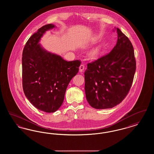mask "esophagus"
Returning a JSON list of instances; mask_svg holds the SVG:
<instances>
[{
    "mask_svg": "<svg viewBox=\"0 0 154 154\" xmlns=\"http://www.w3.org/2000/svg\"><path fill=\"white\" fill-rule=\"evenodd\" d=\"M84 69H85V65H83V64H81L80 67H79V71H80V72H81V73L83 72Z\"/></svg>",
    "mask_w": 154,
    "mask_h": 154,
    "instance_id": "obj_1",
    "label": "esophagus"
}]
</instances>
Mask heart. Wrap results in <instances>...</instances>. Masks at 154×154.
I'll use <instances>...</instances> for the list:
<instances>
[{"instance_id": "obj_1", "label": "heart", "mask_w": 154, "mask_h": 154, "mask_svg": "<svg viewBox=\"0 0 154 154\" xmlns=\"http://www.w3.org/2000/svg\"><path fill=\"white\" fill-rule=\"evenodd\" d=\"M97 54V51L96 50H93L92 51L90 52V55L91 57H95Z\"/></svg>"}]
</instances>
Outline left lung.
Instances as JSON below:
<instances>
[{
	"label": "left lung",
	"instance_id": "8db88e82",
	"mask_svg": "<svg viewBox=\"0 0 154 154\" xmlns=\"http://www.w3.org/2000/svg\"><path fill=\"white\" fill-rule=\"evenodd\" d=\"M117 44L108 54L88 63L85 91L96 109H111L124 99L131 88L136 63L132 43L118 28Z\"/></svg>",
	"mask_w": 154,
	"mask_h": 154
}]
</instances>
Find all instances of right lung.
I'll list each match as a JSON object with an SVG mask.
<instances>
[{
    "instance_id": "obj_1",
    "label": "right lung",
    "mask_w": 154,
    "mask_h": 154,
    "mask_svg": "<svg viewBox=\"0 0 154 154\" xmlns=\"http://www.w3.org/2000/svg\"><path fill=\"white\" fill-rule=\"evenodd\" d=\"M47 24L28 39L22 52V87L24 94L38 110L54 112L62 104L66 88L79 72L81 61L67 62L44 50L38 44Z\"/></svg>"
}]
</instances>
